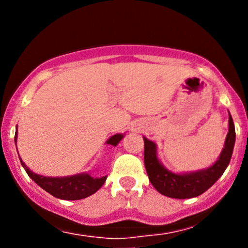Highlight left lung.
Returning <instances> with one entry per match:
<instances>
[{
	"label": "left lung",
	"instance_id": "left-lung-1",
	"mask_svg": "<svg viewBox=\"0 0 248 248\" xmlns=\"http://www.w3.org/2000/svg\"><path fill=\"white\" fill-rule=\"evenodd\" d=\"M235 144V128L232 115L229 114V132L221 156L216 163L207 168L192 174H174L167 170L156 156V145L144 138V163L149 180L152 186L161 194L176 199H187L201 196L210 188L219 177L231 162Z\"/></svg>",
	"mask_w": 248,
	"mask_h": 248
}]
</instances>
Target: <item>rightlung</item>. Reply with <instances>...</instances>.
<instances>
[{"mask_svg": "<svg viewBox=\"0 0 248 248\" xmlns=\"http://www.w3.org/2000/svg\"><path fill=\"white\" fill-rule=\"evenodd\" d=\"M124 138L122 134H115L110 138L108 144L116 146L119 141ZM21 166L26 170L29 176L36 182L38 186H41L44 191L50 193L51 196L56 197L59 199H64V201H78V199H84L91 194L96 193L103 184L106 182L107 176L103 177H92L89 174L74 175V176L68 177H46L42 175H37L32 172L25 166L22 161Z\"/></svg>", "mask_w": 248, "mask_h": 248, "instance_id": "add662e5", "label": "right lung"}]
</instances>
